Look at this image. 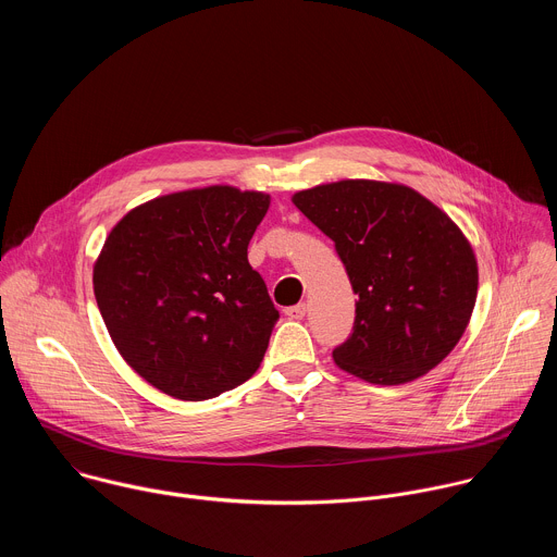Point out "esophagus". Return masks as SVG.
<instances>
[{"label":"esophagus","instance_id":"obj_1","mask_svg":"<svg viewBox=\"0 0 557 557\" xmlns=\"http://www.w3.org/2000/svg\"><path fill=\"white\" fill-rule=\"evenodd\" d=\"M284 312H286L288 320H304V314H306V304H295V306H288Z\"/></svg>","mask_w":557,"mask_h":557}]
</instances>
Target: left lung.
<instances>
[{"label": "left lung", "instance_id": "1", "mask_svg": "<svg viewBox=\"0 0 557 557\" xmlns=\"http://www.w3.org/2000/svg\"><path fill=\"white\" fill-rule=\"evenodd\" d=\"M293 205L331 240L357 293L352 335L335 363L374 385L436 368L460 342L479 293V262L458 224L399 183L337 181Z\"/></svg>", "mask_w": 557, "mask_h": 557}]
</instances>
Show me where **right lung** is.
<instances>
[{
	"label": "right lung",
	"instance_id": "obj_1",
	"mask_svg": "<svg viewBox=\"0 0 557 557\" xmlns=\"http://www.w3.org/2000/svg\"><path fill=\"white\" fill-rule=\"evenodd\" d=\"M271 196L211 185L158 196L106 237L92 284L108 333L147 383L205 401L260 368L280 312L247 249Z\"/></svg>",
	"mask_w": 557,
	"mask_h": 557
}]
</instances>
